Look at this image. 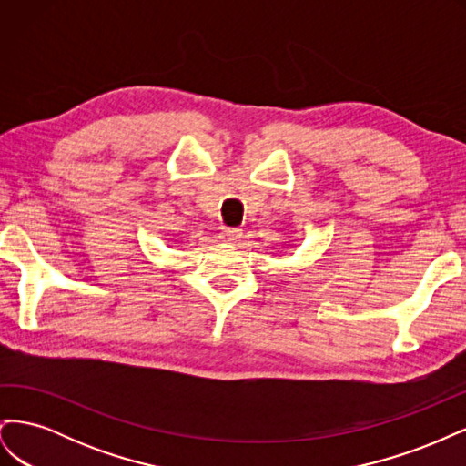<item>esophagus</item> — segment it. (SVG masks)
I'll return each instance as SVG.
<instances>
[{
  "instance_id": "obj_1",
  "label": "esophagus",
  "mask_w": 466,
  "mask_h": 466,
  "mask_svg": "<svg viewBox=\"0 0 466 466\" xmlns=\"http://www.w3.org/2000/svg\"><path fill=\"white\" fill-rule=\"evenodd\" d=\"M241 237H243V231H241V229L221 228V231H219V238H221L223 243H237Z\"/></svg>"
}]
</instances>
